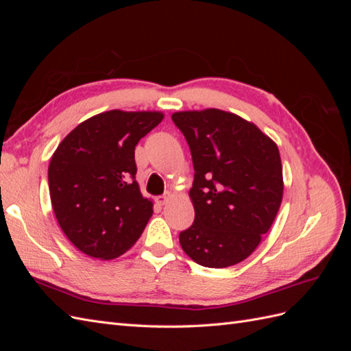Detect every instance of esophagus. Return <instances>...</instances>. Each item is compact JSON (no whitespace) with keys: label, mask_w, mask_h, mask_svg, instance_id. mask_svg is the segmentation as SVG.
Returning a JSON list of instances; mask_svg holds the SVG:
<instances>
[{"label":"esophagus","mask_w":351,"mask_h":351,"mask_svg":"<svg viewBox=\"0 0 351 351\" xmlns=\"http://www.w3.org/2000/svg\"><path fill=\"white\" fill-rule=\"evenodd\" d=\"M169 199H171V195L165 193V195H162V196H158V197L155 199V202H156L158 205H165V204H168Z\"/></svg>","instance_id":"34e87169"}]
</instances>
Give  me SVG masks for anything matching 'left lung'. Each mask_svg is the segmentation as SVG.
Segmentation results:
<instances>
[{
  "label": "left lung",
  "mask_w": 351,
  "mask_h": 351,
  "mask_svg": "<svg viewBox=\"0 0 351 351\" xmlns=\"http://www.w3.org/2000/svg\"><path fill=\"white\" fill-rule=\"evenodd\" d=\"M192 152V227L180 232L189 258L206 268L232 267L254 252L282 200L278 146L259 127L217 108L171 115Z\"/></svg>",
  "instance_id": "8db88e82"
}]
</instances>
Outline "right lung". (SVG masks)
Returning <instances> with one entry per match:
<instances>
[{"instance_id":"obj_1","label":"right lung","mask_w":351,"mask_h":351,"mask_svg":"<svg viewBox=\"0 0 351 351\" xmlns=\"http://www.w3.org/2000/svg\"><path fill=\"white\" fill-rule=\"evenodd\" d=\"M162 119L159 111H105L80 123L52 155V209L66 237L88 256L119 258L152 217V200L136 182L134 147Z\"/></svg>"}]
</instances>
